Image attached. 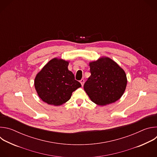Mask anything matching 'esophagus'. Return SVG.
<instances>
[{
    "label": "esophagus",
    "mask_w": 157,
    "mask_h": 157,
    "mask_svg": "<svg viewBox=\"0 0 157 157\" xmlns=\"http://www.w3.org/2000/svg\"><path fill=\"white\" fill-rule=\"evenodd\" d=\"M80 83L81 84V86H83L84 83V79H81V81H80Z\"/></svg>",
    "instance_id": "esophagus-1"
}]
</instances>
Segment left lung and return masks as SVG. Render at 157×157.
Masks as SVG:
<instances>
[{"label": "left lung", "mask_w": 157, "mask_h": 157, "mask_svg": "<svg viewBox=\"0 0 157 157\" xmlns=\"http://www.w3.org/2000/svg\"><path fill=\"white\" fill-rule=\"evenodd\" d=\"M91 76L84 89L91 101L105 105L119 100L125 92L127 79L124 70L114 60L106 56L89 62Z\"/></svg>", "instance_id": "left-lung-1"}]
</instances>
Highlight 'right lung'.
<instances>
[{"instance_id":"right-lung-1","label":"right lung","mask_w":157,"mask_h":157,"mask_svg":"<svg viewBox=\"0 0 157 157\" xmlns=\"http://www.w3.org/2000/svg\"><path fill=\"white\" fill-rule=\"evenodd\" d=\"M69 63L54 58L36 75L35 88L43 102L55 106L61 105L70 99L73 91L81 87L73 73L68 70Z\"/></svg>"}]
</instances>
